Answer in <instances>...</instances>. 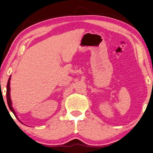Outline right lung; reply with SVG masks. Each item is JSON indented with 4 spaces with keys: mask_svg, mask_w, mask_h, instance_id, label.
Here are the masks:
<instances>
[{
    "mask_svg": "<svg viewBox=\"0 0 153 153\" xmlns=\"http://www.w3.org/2000/svg\"><path fill=\"white\" fill-rule=\"evenodd\" d=\"M10 77L9 78V80H8V81H7V91H6L7 102V104H8V107L10 108V109L13 111V113L14 114L15 116H16V114H15V113L14 111V109H13L12 107V102H11L10 97Z\"/></svg>",
    "mask_w": 153,
    "mask_h": 153,
    "instance_id": "1",
    "label": "right lung"
}]
</instances>
